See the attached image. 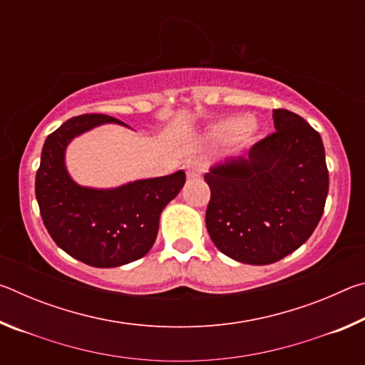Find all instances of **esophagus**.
Masks as SVG:
<instances>
[{"label":"esophagus","instance_id":"esophagus-1","mask_svg":"<svg viewBox=\"0 0 365 365\" xmlns=\"http://www.w3.org/2000/svg\"><path fill=\"white\" fill-rule=\"evenodd\" d=\"M185 170H187L188 177H200L202 172V163L200 159H188L185 163Z\"/></svg>","mask_w":365,"mask_h":365}]
</instances>
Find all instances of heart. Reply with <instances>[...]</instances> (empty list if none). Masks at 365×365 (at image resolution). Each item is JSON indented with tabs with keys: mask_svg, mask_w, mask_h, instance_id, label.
<instances>
[{
	"mask_svg": "<svg viewBox=\"0 0 365 365\" xmlns=\"http://www.w3.org/2000/svg\"><path fill=\"white\" fill-rule=\"evenodd\" d=\"M257 132V125L255 120H251L248 115L240 114V115H230L217 122L212 128V137L222 141V143H230L233 140H250L255 137Z\"/></svg>",
	"mask_w": 365,
	"mask_h": 365,
	"instance_id": "heart-1",
	"label": "heart"
}]
</instances>
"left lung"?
Here are the masks:
<instances>
[{"mask_svg": "<svg viewBox=\"0 0 365 365\" xmlns=\"http://www.w3.org/2000/svg\"><path fill=\"white\" fill-rule=\"evenodd\" d=\"M275 132L246 158L205 175L211 188L206 228L220 252L267 265L307 242L324 214L329 170L319 132L298 114L274 109Z\"/></svg>", "mask_w": 365, "mask_h": 365, "instance_id": "left-lung-1", "label": "left lung"}]
</instances>
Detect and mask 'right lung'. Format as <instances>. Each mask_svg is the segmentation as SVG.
Wrapping results in <instances>:
<instances>
[{
  "label": "right lung",
  "mask_w": 365,
  "mask_h": 365,
  "mask_svg": "<svg viewBox=\"0 0 365 365\" xmlns=\"http://www.w3.org/2000/svg\"><path fill=\"white\" fill-rule=\"evenodd\" d=\"M103 123H125L104 114L72 117L43 145L35 195L48 233L61 250L91 267H119L153 248L163 209L180 193L185 172L135 180L117 188L82 187L66 169L71 141Z\"/></svg>",
  "instance_id": "right-lung-1"
}]
</instances>
